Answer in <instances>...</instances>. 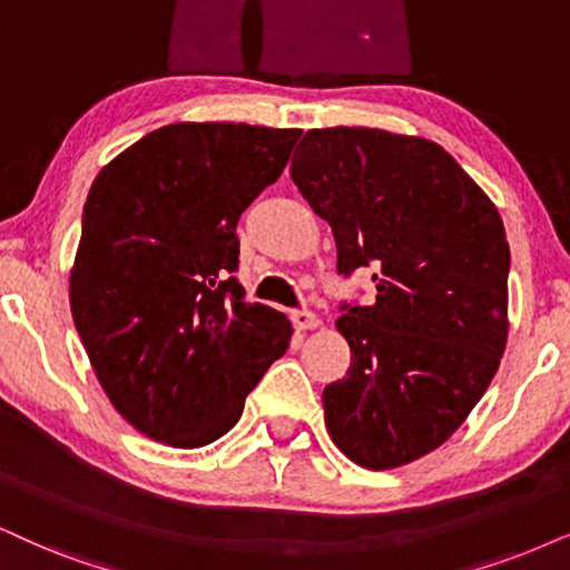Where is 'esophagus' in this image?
I'll return each mask as SVG.
<instances>
[{
	"mask_svg": "<svg viewBox=\"0 0 570 570\" xmlns=\"http://www.w3.org/2000/svg\"><path fill=\"white\" fill-rule=\"evenodd\" d=\"M292 323H294V328H299V331H313L315 326H318V315L309 313V309H294Z\"/></svg>",
	"mask_w": 570,
	"mask_h": 570,
	"instance_id": "esophagus-1",
	"label": "esophagus"
}]
</instances>
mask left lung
Segmentation results:
<instances>
[{"label":"left lung","instance_id":"obj_1","mask_svg":"<svg viewBox=\"0 0 570 570\" xmlns=\"http://www.w3.org/2000/svg\"><path fill=\"white\" fill-rule=\"evenodd\" d=\"M292 181L336 239V268H373L376 302L342 305L347 376L323 389L352 463L389 471L434 452L484 397L508 342L510 247L494 202L436 141L313 128Z\"/></svg>","mask_w":570,"mask_h":570}]
</instances>
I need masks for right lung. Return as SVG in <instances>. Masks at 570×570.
Segmentation results:
<instances>
[{
  "label": "right lung",
  "mask_w": 570,
  "mask_h": 570,
  "mask_svg": "<svg viewBox=\"0 0 570 570\" xmlns=\"http://www.w3.org/2000/svg\"><path fill=\"white\" fill-rule=\"evenodd\" d=\"M299 134L170 124L94 178L70 309L105 394L144 436L184 450L220 439L289 347V318L244 302L236 223Z\"/></svg>",
  "instance_id": "obj_1"
}]
</instances>
